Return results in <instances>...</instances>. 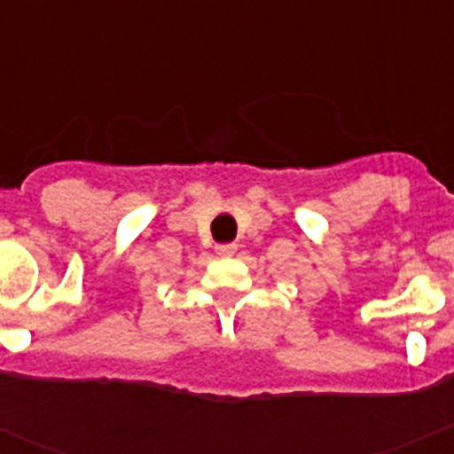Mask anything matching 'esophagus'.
I'll return each mask as SVG.
<instances>
[{
  "label": "esophagus",
  "mask_w": 454,
  "mask_h": 454,
  "mask_svg": "<svg viewBox=\"0 0 454 454\" xmlns=\"http://www.w3.org/2000/svg\"><path fill=\"white\" fill-rule=\"evenodd\" d=\"M236 250H239V246H236V243H224V246H215V252H218L220 256H231Z\"/></svg>",
  "instance_id": "1"
}]
</instances>
